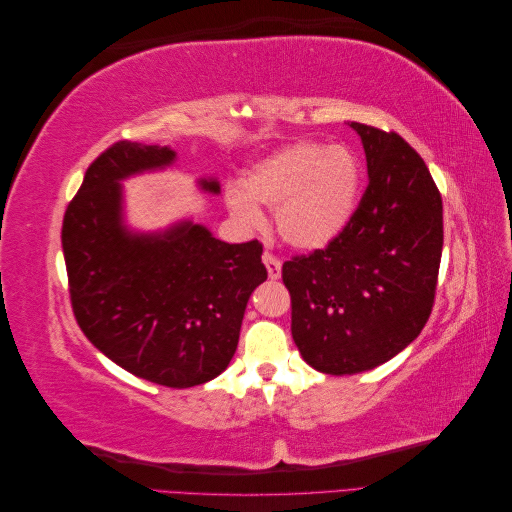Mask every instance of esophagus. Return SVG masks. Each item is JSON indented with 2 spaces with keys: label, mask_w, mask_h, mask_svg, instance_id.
<instances>
[{
  "label": "esophagus",
  "mask_w": 512,
  "mask_h": 512,
  "mask_svg": "<svg viewBox=\"0 0 512 512\" xmlns=\"http://www.w3.org/2000/svg\"><path fill=\"white\" fill-rule=\"evenodd\" d=\"M262 262H265V267H267V273H269L271 280H280V275H282V262L277 260L273 254H269V252L262 254Z\"/></svg>",
  "instance_id": "obj_1"
}]
</instances>
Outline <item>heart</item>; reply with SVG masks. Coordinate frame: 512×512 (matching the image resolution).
I'll return each instance as SVG.
<instances>
[{"label":"heart","instance_id":"obj_1","mask_svg":"<svg viewBox=\"0 0 512 512\" xmlns=\"http://www.w3.org/2000/svg\"><path fill=\"white\" fill-rule=\"evenodd\" d=\"M361 166L342 145L299 141L256 162L241 188H228L226 207L245 230L265 226L275 213L284 243L297 250H322L348 228L359 205Z\"/></svg>","mask_w":512,"mask_h":512}]
</instances>
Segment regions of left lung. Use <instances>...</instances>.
<instances>
[{"mask_svg": "<svg viewBox=\"0 0 512 512\" xmlns=\"http://www.w3.org/2000/svg\"><path fill=\"white\" fill-rule=\"evenodd\" d=\"M361 136L369 185L329 247L284 262L292 339L322 374L374 369L423 331L442 256V198L421 156L395 132Z\"/></svg>", "mask_w": 512, "mask_h": 512, "instance_id": "left-lung-1", "label": "left lung"}]
</instances>
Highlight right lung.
<instances>
[{
	"label": "right lung",
	"instance_id": "1",
	"mask_svg": "<svg viewBox=\"0 0 512 512\" xmlns=\"http://www.w3.org/2000/svg\"><path fill=\"white\" fill-rule=\"evenodd\" d=\"M173 166L170 145L121 141L106 149L68 205L61 245L74 316L89 342L138 378L188 389L228 367L267 269L258 241L224 243L192 218L130 228L123 181ZM196 185L220 194L215 177Z\"/></svg>",
	"mask_w": 512,
	"mask_h": 512
}]
</instances>
